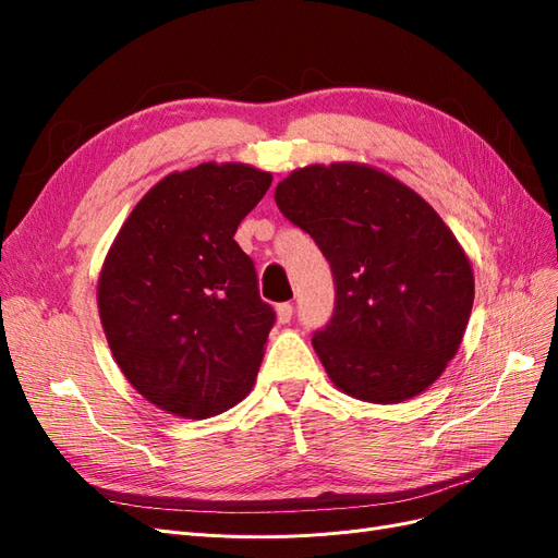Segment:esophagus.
<instances>
[{
  "label": "esophagus",
  "instance_id": "esophagus-1",
  "mask_svg": "<svg viewBox=\"0 0 558 558\" xmlns=\"http://www.w3.org/2000/svg\"><path fill=\"white\" fill-rule=\"evenodd\" d=\"M277 318H279V324H289V320L293 318L291 302H281V305H277Z\"/></svg>",
  "mask_w": 558,
  "mask_h": 558
}]
</instances>
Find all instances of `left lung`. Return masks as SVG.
<instances>
[{
  "label": "left lung",
  "instance_id": "1",
  "mask_svg": "<svg viewBox=\"0 0 558 558\" xmlns=\"http://www.w3.org/2000/svg\"><path fill=\"white\" fill-rule=\"evenodd\" d=\"M275 202L335 277V314L312 337L342 393L396 404L424 393L459 351L475 300L461 242L408 183L365 162L298 167Z\"/></svg>",
  "mask_w": 558,
  "mask_h": 558
}]
</instances>
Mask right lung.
I'll return each mask as SVG.
<instances>
[{
    "label": "right lung",
    "instance_id": "add662e5",
    "mask_svg": "<svg viewBox=\"0 0 558 558\" xmlns=\"http://www.w3.org/2000/svg\"><path fill=\"white\" fill-rule=\"evenodd\" d=\"M269 183L246 162L167 174L107 251L97 310L113 361L167 414L228 412L256 381L275 312L234 232Z\"/></svg>",
    "mask_w": 558,
    "mask_h": 558
}]
</instances>
